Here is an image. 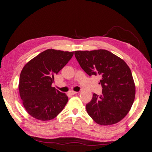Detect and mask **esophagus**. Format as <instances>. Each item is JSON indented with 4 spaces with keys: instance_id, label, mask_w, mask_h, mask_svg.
Returning <instances> with one entry per match:
<instances>
[{
    "instance_id": "1",
    "label": "esophagus",
    "mask_w": 152,
    "mask_h": 152,
    "mask_svg": "<svg viewBox=\"0 0 152 152\" xmlns=\"http://www.w3.org/2000/svg\"><path fill=\"white\" fill-rule=\"evenodd\" d=\"M69 93H70V94L74 95V94H75L76 93H78V92H76V91H69Z\"/></svg>"
}]
</instances>
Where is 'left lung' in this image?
<instances>
[{
	"label": "left lung",
	"instance_id": "obj_1",
	"mask_svg": "<svg viewBox=\"0 0 152 152\" xmlns=\"http://www.w3.org/2000/svg\"><path fill=\"white\" fill-rule=\"evenodd\" d=\"M77 61L88 76H99L102 94L94 93L86 111L99 125H110L122 120L132 108L135 86L132 72L122 59L105 50L76 51Z\"/></svg>",
	"mask_w": 152,
	"mask_h": 152
}]
</instances>
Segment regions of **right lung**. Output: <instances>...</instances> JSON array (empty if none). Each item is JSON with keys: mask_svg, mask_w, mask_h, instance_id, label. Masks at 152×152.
<instances>
[{"mask_svg": "<svg viewBox=\"0 0 152 152\" xmlns=\"http://www.w3.org/2000/svg\"><path fill=\"white\" fill-rule=\"evenodd\" d=\"M74 51L53 49L43 51L25 65L20 74L19 94L27 113L35 119L55 118L68 101L65 93L51 86L54 76L65 66Z\"/></svg>", "mask_w": 152, "mask_h": 152, "instance_id": "1", "label": "right lung"}]
</instances>
